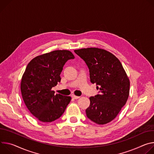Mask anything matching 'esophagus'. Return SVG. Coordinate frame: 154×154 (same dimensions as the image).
<instances>
[{
    "mask_svg": "<svg viewBox=\"0 0 154 154\" xmlns=\"http://www.w3.org/2000/svg\"><path fill=\"white\" fill-rule=\"evenodd\" d=\"M72 98H74V99H78V98H79L80 97L76 96V95H74V94H73V95H72Z\"/></svg>",
    "mask_w": 154,
    "mask_h": 154,
    "instance_id": "esophagus-1",
    "label": "esophagus"
}]
</instances>
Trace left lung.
Segmentation results:
<instances>
[{
  "mask_svg": "<svg viewBox=\"0 0 154 154\" xmlns=\"http://www.w3.org/2000/svg\"><path fill=\"white\" fill-rule=\"evenodd\" d=\"M74 51L86 63L91 82L97 84L100 92L89 98L90 105L86 110L88 117L99 125L110 122L129 96L130 80L121 62L103 49L87 48Z\"/></svg>",
  "mask_w": 154,
  "mask_h": 154,
  "instance_id": "8db88e82",
  "label": "left lung"
}]
</instances>
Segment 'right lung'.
Listing matches in <instances>:
<instances>
[{"instance_id":"1","label":"right lung","mask_w":154,"mask_h":154,"mask_svg":"<svg viewBox=\"0 0 154 154\" xmlns=\"http://www.w3.org/2000/svg\"><path fill=\"white\" fill-rule=\"evenodd\" d=\"M75 56L68 50H55L38 56L27 65L21 81L24 103L33 116L43 122L59 119L69 104L71 97L55 94L52 88L60 81L65 62Z\"/></svg>"}]
</instances>
